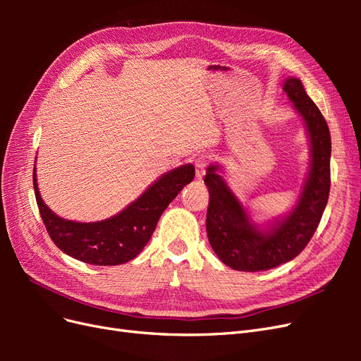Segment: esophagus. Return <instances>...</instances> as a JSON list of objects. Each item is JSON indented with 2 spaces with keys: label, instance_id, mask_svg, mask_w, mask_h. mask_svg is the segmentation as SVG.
I'll return each mask as SVG.
<instances>
[{
  "label": "esophagus",
  "instance_id": "1",
  "mask_svg": "<svg viewBox=\"0 0 361 361\" xmlns=\"http://www.w3.org/2000/svg\"><path fill=\"white\" fill-rule=\"evenodd\" d=\"M194 166H195V178L202 179L206 173V167H207V158L204 155H200L195 158L194 161Z\"/></svg>",
  "mask_w": 361,
  "mask_h": 361
}]
</instances>
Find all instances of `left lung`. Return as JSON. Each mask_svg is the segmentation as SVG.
I'll return each mask as SVG.
<instances>
[{
    "label": "left lung",
    "mask_w": 361,
    "mask_h": 361,
    "mask_svg": "<svg viewBox=\"0 0 361 361\" xmlns=\"http://www.w3.org/2000/svg\"><path fill=\"white\" fill-rule=\"evenodd\" d=\"M295 111L302 118L310 143V162L292 209L257 224L223 178V166L211 164L204 183L209 190L206 214L207 239L223 264L236 271L257 272L297 257L316 232L330 192L331 137L319 108L298 78L283 82Z\"/></svg>",
    "instance_id": "8db88e82"
}]
</instances>
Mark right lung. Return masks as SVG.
I'll use <instances>...</instances> for the list:
<instances>
[{
  "mask_svg": "<svg viewBox=\"0 0 361 361\" xmlns=\"http://www.w3.org/2000/svg\"><path fill=\"white\" fill-rule=\"evenodd\" d=\"M194 174L192 164L164 173L123 211L94 223L64 220L52 212L39 192L36 167L32 171V183L40 216L54 244L85 264L113 267L126 264L140 255L155 232L162 212L185 185L194 179Z\"/></svg>",
  "mask_w": 361,
  "mask_h": 361,
  "instance_id": "obj_1",
  "label": "right lung"
}]
</instances>
